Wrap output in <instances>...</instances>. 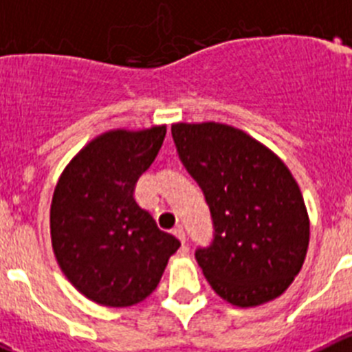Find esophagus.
<instances>
[{"label":"esophagus","mask_w":352,"mask_h":352,"mask_svg":"<svg viewBox=\"0 0 352 352\" xmlns=\"http://www.w3.org/2000/svg\"><path fill=\"white\" fill-rule=\"evenodd\" d=\"M173 234L176 236V238H178L179 241H182V243H185L186 236H185V231H183V227H182V226L174 227V229H173Z\"/></svg>","instance_id":"esophagus-1"}]
</instances>
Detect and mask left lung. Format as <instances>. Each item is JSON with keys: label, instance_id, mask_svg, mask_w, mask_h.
<instances>
[{"label": "left lung", "instance_id": "8db88e82", "mask_svg": "<svg viewBox=\"0 0 352 352\" xmlns=\"http://www.w3.org/2000/svg\"><path fill=\"white\" fill-rule=\"evenodd\" d=\"M183 166L213 219V241L195 259L213 291L236 307L278 298L303 266L309 213L284 162L243 130L223 123H174Z\"/></svg>", "mask_w": 352, "mask_h": 352}]
</instances>
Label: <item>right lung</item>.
I'll list each match as a JSON object with an SVG mask.
<instances>
[{
	"instance_id": "1",
	"label": "right lung",
	"mask_w": 352,
	"mask_h": 352,
	"mask_svg": "<svg viewBox=\"0 0 352 352\" xmlns=\"http://www.w3.org/2000/svg\"><path fill=\"white\" fill-rule=\"evenodd\" d=\"M166 125L109 130L61 173L51 203L52 250L70 284L98 305L130 307L157 289L179 241L133 197Z\"/></svg>"
}]
</instances>
